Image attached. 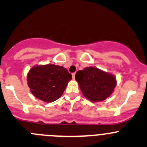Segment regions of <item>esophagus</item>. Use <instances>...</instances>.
Returning a JSON list of instances; mask_svg holds the SVG:
<instances>
[{
    "label": "esophagus",
    "instance_id": "34e87169",
    "mask_svg": "<svg viewBox=\"0 0 147 147\" xmlns=\"http://www.w3.org/2000/svg\"><path fill=\"white\" fill-rule=\"evenodd\" d=\"M72 78H73V79H75V72L72 73Z\"/></svg>",
    "mask_w": 147,
    "mask_h": 147
}]
</instances>
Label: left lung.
<instances>
[{
    "label": "left lung",
    "mask_w": 147,
    "mask_h": 147,
    "mask_svg": "<svg viewBox=\"0 0 147 147\" xmlns=\"http://www.w3.org/2000/svg\"><path fill=\"white\" fill-rule=\"evenodd\" d=\"M75 80L83 95L93 102L106 100L113 93L117 85L115 75L94 67L78 71Z\"/></svg>",
    "instance_id": "obj_1"
}]
</instances>
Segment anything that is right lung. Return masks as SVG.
Instances as JSON below:
<instances>
[{"instance_id": "add662e5", "label": "right lung", "mask_w": 147, "mask_h": 147, "mask_svg": "<svg viewBox=\"0 0 147 147\" xmlns=\"http://www.w3.org/2000/svg\"><path fill=\"white\" fill-rule=\"evenodd\" d=\"M72 75L64 67L53 64L35 65L28 72V85L36 98L53 102L63 95Z\"/></svg>"}]
</instances>
